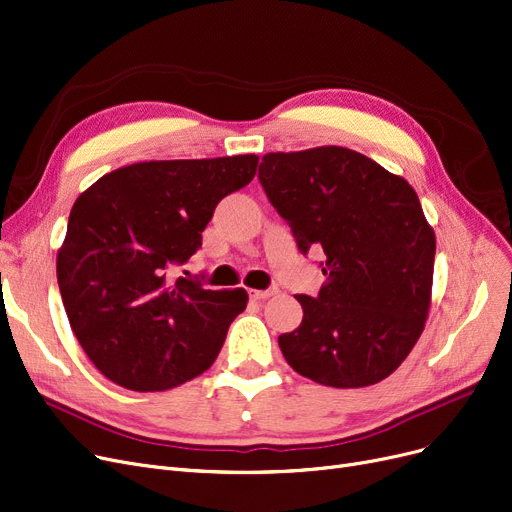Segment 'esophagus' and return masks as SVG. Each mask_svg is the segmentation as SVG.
I'll return each mask as SVG.
<instances>
[{"mask_svg":"<svg viewBox=\"0 0 512 512\" xmlns=\"http://www.w3.org/2000/svg\"><path fill=\"white\" fill-rule=\"evenodd\" d=\"M276 293H278L276 286L265 288V291H257V288H251V291H249L251 299H255V301H263V299H268V297H272V295H276Z\"/></svg>","mask_w":512,"mask_h":512,"instance_id":"1","label":"esophagus"}]
</instances>
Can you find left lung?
I'll use <instances>...</instances> for the list:
<instances>
[{"instance_id":"obj_1","label":"left lung","mask_w":512,"mask_h":512,"mask_svg":"<svg viewBox=\"0 0 512 512\" xmlns=\"http://www.w3.org/2000/svg\"><path fill=\"white\" fill-rule=\"evenodd\" d=\"M257 177L299 251L324 253L318 297L297 295L303 320L278 337L284 360L337 389L387 379L431 303L435 234L414 188L341 146L270 152Z\"/></svg>"}]
</instances>
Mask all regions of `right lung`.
I'll use <instances>...</instances> for the list:
<instances>
[{
  "mask_svg": "<svg viewBox=\"0 0 512 512\" xmlns=\"http://www.w3.org/2000/svg\"><path fill=\"white\" fill-rule=\"evenodd\" d=\"M257 163L255 154L136 163L77 198L58 288L79 345L106 379L165 391L215 362L249 295L207 291L173 270L201 249L217 203L247 186Z\"/></svg>",
  "mask_w": 512,
  "mask_h": 512,
  "instance_id": "1",
  "label": "right lung"
}]
</instances>
